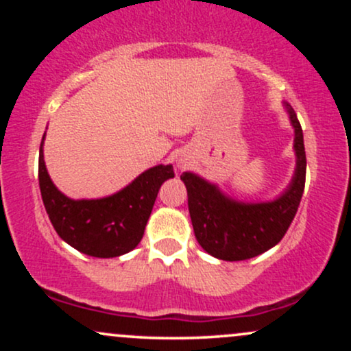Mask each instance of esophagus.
<instances>
[{
  "label": "esophagus",
  "instance_id": "obj_1",
  "mask_svg": "<svg viewBox=\"0 0 351 351\" xmlns=\"http://www.w3.org/2000/svg\"><path fill=\"white\" fill-rule=\"evenodd\" d=\"M178 167H180V168H184V167H186V162H184V160H180Z\"/></svg>",
  "mask_w": 351,
  "mask_h": 351
}]
</instances>
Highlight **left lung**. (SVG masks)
I'll return each instance as SVG.
<instances>
[{
  "mask_svg": "<svg viewBox=\"0 0 351 351\" xmlns=\"http://www.w3.org/2000/svg\"><path fill=\"white\" fill-rule=\"evenodd\" d=\"M295 132L293 150L297 165L287 189L267 203H243L228 198L216 184L184 171L181 181L188 191L193 229L201 247L216 259L244 261L274 247L287 232L299 209L305 188L304 134L293 108L285 104Z\"/></svg>",
  "mask_w": 351,
  "mask_h": 351,
  "instance_id": "1",
  "label": "left lung"
}]
</instances>
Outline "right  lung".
Segmentation results:
<instances>
[{"label": "right lung", "instance_id": "1", "mask_svg": "<svg viewBox=\"0 0 351 351\" xmlns=\"http://www.w3.org/2000/svg\"><path fill=\"white\" fill-rule=\"evenodd\" d=\"M39 147V188L44 208L62 241L92 257H119L142 241L163 181L175 176L171 165H156L128 186L100 199H71L52 183Z\"/></svg>", "mask_w": 351, "mask_h": 351}]
</instances>
